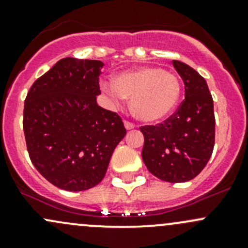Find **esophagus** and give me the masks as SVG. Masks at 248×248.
<instances>
[{
  "mask_svg": "<svg viewBox=\"0 0 248 248\" xmlns=\"http://www.w3.org/2000/svg\"><path fill=\"white\" fill-rule=\"evenodd\" d=\"M124 127H126V128L129 131V129H133L136 126H134V124H132V122L124 121Z\"/></svg>",
  "mask_w": 248,
  "mask_h": 248,
  "instance_id": "obj_1",
  "label": "esophagus"
}]
</instances>
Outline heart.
Returning <instances> with one entry per match:
<instances>
[{
	"label": "heart",
	"instance_id": "heart-1",
	"mask_svg": "<svg viewBox=\"0 0 248 248\" xmlns=\"http://www.w3.org/2000/svg\"><path fill=\"white\" fill-rule=\"evenodd\" d=\"M102 89L116 102L131 99L134 117L149 124L170 115L181 97V84L177 77L158 67H140L122 72L112 82H102Z\"/></svg>",
	"mask_w": 248,
	"mask_h": 248
}]
</instances>
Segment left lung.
I'll list each match as a JSON object with an SVG mask.
<instances>
[{
    "label": "left lung",
    "instance_id": "1",
    "mask_svg": "<svg viewBox=\"0 0 248 248\" xmlns=\"http://www.w3.org/2000/svg\"><path fill=\"white\" fill-rule=\"evenodd\" d=\"M172 66L185 84V99L162 124L140 127L142 161L152 175L167 182H186L205 168L215 145L214 101L206 80L188 64Z\"/></svg>",
    "mask_w": 248,
    "mask_h": 248
}]
</instances>
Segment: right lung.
I'll use <instances>...</instances> for the list:
<instances>
[{
    "mask_svg": "<svg viewBox=\"0 0 248 248\" xmlns=\"http://www.w3.org/2000/svg\"><path fill=\"white\" fill-rule=\"evenodd\" d=\"M103 66L98 60H60L25 99L22 128L30 159L50 184L66 191L98 185L126 136L120 115L96 102Z\"/></svg>",
    "mask_w": 248,
    "mask_h": 248,
    "instance_id": "add662e5",
    "label": "right lung"
}]
</instances>
